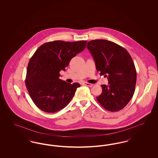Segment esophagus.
I'll return each mask as SVG.
<instances>
[{
    "label": "esophagus",
    "instance_id": "esophagus-1",
    "mask_svg": "<svg viewBox=\"0 0 158 158\" xmlns=\"http://www.w3.org/2000/svg\"><path fill=\"white\" fill-rule=\"evenodd\" d=\"M83 84L84 85H86V86H89V87H91V86H93V84L89 83L86 82H83Z\"/></svg>",
    "mask_w": 158,
    "mask_h": 158
}]
</instances>
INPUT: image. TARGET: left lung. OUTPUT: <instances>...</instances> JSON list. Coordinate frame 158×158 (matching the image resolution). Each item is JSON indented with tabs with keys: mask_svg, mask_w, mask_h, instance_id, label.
Segmentation results:
<instances>
[{
	"mask_svg": "<svg viewBox=\"0 0 158 158\" xmlns=\"http://www.w3.org/2000/svg\"><path fill=\"white\" fill-rule=\"evenodd\" d=\"M86 47L97 70L108 80L109 85H101L98 102L108 111H120L130 102L135 90L137 73L131 56L123 47L105 40L90 41Z\"/></svg>",
	"mask_w": 158,
	"mask_h": 158,
	"instance_id": "obj_1",
	"label": "left lung"
}]
</instances>
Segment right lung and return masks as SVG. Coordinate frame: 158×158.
I'll return each instance as SVG.
<instances>
[{
	"mask_svg": "<svg viewBox=\"0 0 158 158\" xmlns=\"http://www.w3.org/2000/svg\"><path fill=\"white\" fill-rule=\"evenodd\" d=\"M86 41H54L41 45L29 61L25 85L31 98L41 110L56 113L64 108L75 95L78 83L59 79L70 61L86 47Z\"/></svg>",
	"mask_w": 158,
	"mask_h": 158,
	"instance_id": "add662e5",
	"label": "right lung"
}]
</instances>
